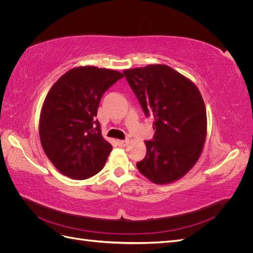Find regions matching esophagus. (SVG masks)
<instances>
[{"instance_id":"obj_1","label":"esophagus","mask_w":253,"mask_h":253,"mask_svg":"<svg viewBox=\"0 0 253 253\" xmlns=\"http://www.w3.org/2000/svg\"><path fill=\"white\" fill-rule=\"evenodd\" d=\"M117 143L120 145V147H126V143H127V139H126V140H117Z\"/></svg>"}]
</instances>
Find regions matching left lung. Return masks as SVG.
<instances>
[{
    "label": "left lung",
    "instance_id": "obj_1",
    "mask_svg": "<svg viewBox=\"0 0 253 253\" xmlns=\"http://www.w3.org/2000/svg\"><path fill=\"white\" fill-rule=\"evenodd\" d=\"M145 117H154L152 140L137 169L158 185L182 177L203 151L207 114L200 90L167 65H148L124 72Z\"/></svg>",
    "mask_w": 253,
    "mask_h": 253
}]
</instances>
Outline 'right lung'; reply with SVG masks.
Listing matches in <instances>:
<instances>
[{
    "label": "right lung",
    "mask_w": 253,
    "mask_h": 253,
    "mask_svg": "<svg viewBox=\"0 0 253 253\" xmlns=\"http://www.w3.org/2000/svg\"><path fill=\"white\" fill-rule=\"evenodd\" d=\"M121 78L116 71L80 66L48 91L40 115V140L52 165L67 177L86 179L104 167L112 145L102 137L97 111L104 91Z\"/></svg>",
    "instance_id": "add662e5"
}]
</instances>
